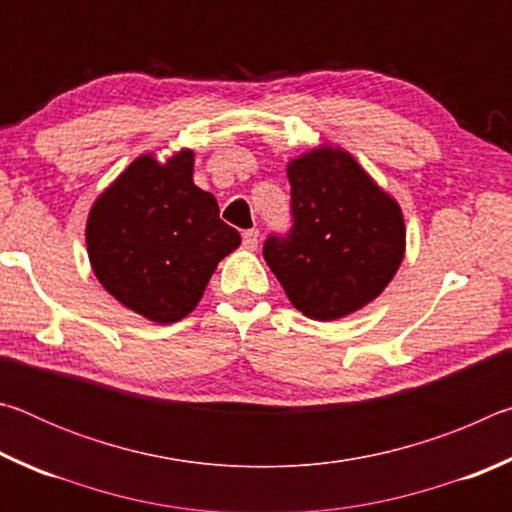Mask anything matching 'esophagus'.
Wrapping results in <instances>:
<instances>
[{
	"label": "esophagus",
	"instance_id": "esophagus-1",
	"mask_svg": "<svg viewBox=\"0 0 512 512\" xmlns=\"http://www.w3.org/2000/svg\"><path fill=\"white\" fill-rule=\"evenodd\" d=\"M257 244H259V230H255V228L244 230V248L255 250Z\"/></svg>",
	"mask_w": 512,
	"mask_h": 512
}]
</instances>
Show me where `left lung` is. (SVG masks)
I'll return each mask as SVG.
<instances>
[{
  "instance_id": "8db88e82",
  "label": "left lung",
  "mask_w": 512,
  "mask_h": 512,
  "mask_svg": "<svg viewBox=\"0 0 512 512\" xmlns=\"http://www.w3.org/2000/svg\"><path fill=\"white\" fill-rule=\"evenodd\" d=\"M293 225L264 241L291 305L314 320H336L375 300L402 264L400 205L348 151L302 153L287 167Z\"/></svg>"
}]
</instances>
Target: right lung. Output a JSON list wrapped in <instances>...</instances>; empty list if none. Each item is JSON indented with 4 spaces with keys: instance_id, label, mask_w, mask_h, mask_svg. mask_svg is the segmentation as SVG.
Wrapping results in <instances>:
<instances>
[{
    "instance_id": "1",
    "label": "right lung",
    "mask_w": 512,
    "mask_h": 512,
    "mask_svg": "<svg viewBox=\"0 0 512 512\" xmlns=\"http://www.w3.org/2000/svg\"><path fill=\"white\" fill-rule=\"evenodd\" d=\"M194 151L164 164L140 155L94 201L85 241L92 271L135 314L169 325L192 311L216 264L241 244L219 203L194 185Z\"/></svg>"
}]
</instances>
